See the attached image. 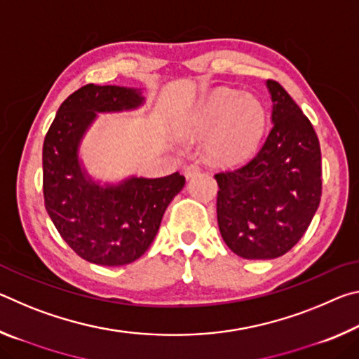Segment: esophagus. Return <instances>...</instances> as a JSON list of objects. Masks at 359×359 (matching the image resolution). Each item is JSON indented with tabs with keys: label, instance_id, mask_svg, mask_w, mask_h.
Returning a JSON list of instances; mask_svg holds the SVG:
<instances>
[{
	"label": "esophagus",
	"instance_id": "1",
	"mask_svg": "<svg viewBox=\"0 0 359 359\" xmlns=\"http://www.w3.org/2000/svg\"><path fill=\"white\" fill-rule=\"evenodd\" d=\"M199 172H201V166H199L198 163H190V165L185 166L187 179H190V177H193V175H196Z\"/></svg>",
	"mask_w": 359,
	"mask_h": 359
}]
</instances>
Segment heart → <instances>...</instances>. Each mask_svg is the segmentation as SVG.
<instances>
[{"mask_svg":"<svg viewBox=\"0 0 359 359\" xmlns=\"http://www.w3.org/2000/svg\"><path fill=\"white\" fill-rule=\"evenodd\" d=\"M266 111L253 96L220 88L198 109L188 121V130L208 135L209 154L217 161L234 163L252 154L263 136Z\"/></svg>","mask_w":359,"mask_h":359,"instance_id":"heart-1","label":"heart"}]
</instances>
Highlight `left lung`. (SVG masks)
<instances>
[{
  "label": "left lung",
  "instance_id": "8db88e82",
  "mask_svg": "<svg viewBox=\"0 0 359 359\" xmlns=\"http://www.w3.org/2000/svg\"><path fill=\"white\" fill-rule=\"evenodd\" d=\"M272 128L250 161L215 174L217 220L231 250L272 259L306 233L321 199V150L313 126L280 83L269 79Z\"/></svg>",
  "mask_w": 359,
  "mask_h": 359
}]
</instances>
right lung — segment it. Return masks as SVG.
<instances>
[{"instance_id": "obj_1", "label": "right lung", "mask_w": 359, "mask_h": 359, "mask_svg": "<svg viewBox=\"0 0 359 359\" xmlns=\"http://www.w3.org/2000/svg\"><path fill=\"white\" fill-rule=\"evenodd\" d=\"M142 100L133 88L83 85L60 106L42 145L47 214L66 244L90 263L123 266L142 257L169 203L185 185L184 175L174 172L100 188L79 166L77 145L96 112L133 109Z\"/></svg>"}]
</instances>
